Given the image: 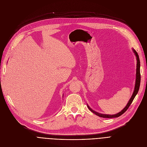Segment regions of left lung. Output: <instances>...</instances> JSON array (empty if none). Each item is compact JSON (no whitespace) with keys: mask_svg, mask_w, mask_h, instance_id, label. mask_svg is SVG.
I'll use <instances>...</instances> for the list:
<instances>
[{"mask_svg":"<svg viewBox=\"0 0 147 147\" xmlns=\"http://www.w3.org/2000/svg\"><path fill=\"white\" fill-rule=\"evenodd\" d=\"M133 52L134 53L136 57V80H135V88H134V92L132 94V96L130 98L129 101H128L127 105H126V107L123 109L120 112L115 114H113V115H110V114H101V113H97L96 111H95L94 110H92V109H90V107L88 105V109L92 112L94 113L95 114H96V115L99 117H103V118H115V117H118L121 114H123L124 113L125 111H126V110L128 109V108L129 107V106L130 105V104H132L133 100L134 99L135 97L136 96V95H137L139 89H140V83H141V74H140V58H139V55L138 53L136 52V51L132 49Z\"/></svg>","mask_w":147,"mask_h":147,"instance_id":"left-lung-1","label":"left lung"}]
</instances>
